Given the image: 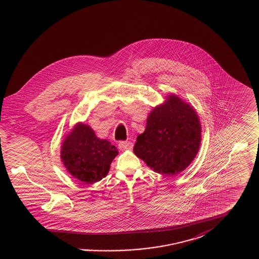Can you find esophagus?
Masks as SVG:
<instances>
[{
	"instance_id": "34e87169",
	"label": "esophagus",
	"mask_w": 259,
	"mask_h": 259,
	"mask_svg": "<svg viewBox=\"0 0 259 259\" xmlns=\"http://www.w3.org/2000/svg\"><path fill=\"white\" fill-rule=\"evenodd\" d=\"M118 148H120L121 150L131 149V148H133V143L132 142H119Z\"/></svg>"
}]
</instances>
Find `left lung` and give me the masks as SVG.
Instances as JSON below:
<instances>
[{"instance_id": "obj_1", "label": "left lung", "mask_w": 259, "mask_h": 259, "mask_svg": "<svg viewBox=\"0 0 259 259\" xmlns=\"http://www.w3.org/2000/svg\"><path fill=\"white\" fill-rule=\"evenodd\" d=\"M201 124L192 106L175 94L149 112L134 153L154 172L175 176L195 158L201 144Z\"/></svg>"}]
</instances>
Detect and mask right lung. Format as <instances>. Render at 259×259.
<instances>
[{
    "mask_svg": "<svg viewBox=\"0 0 259 259\" xmlns=\"http://www.w3.org/2000/svg\"><path fill=\"white\" fill-rule=\"evenodd\" d=\"M118 150L107 140H101L85 123L75 124L63 140L61 160L74 179L88 185L105 178Z\"/></svg>",
    "mask_w": 259,
    "mask_h": 259,
    "instance_id": "obj_1",
    "label": "right lung"
}]
</instances>
